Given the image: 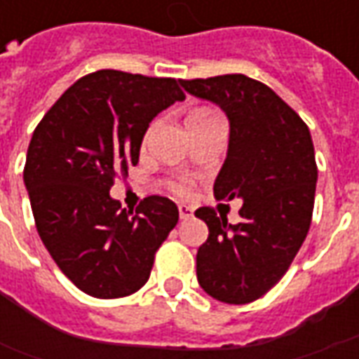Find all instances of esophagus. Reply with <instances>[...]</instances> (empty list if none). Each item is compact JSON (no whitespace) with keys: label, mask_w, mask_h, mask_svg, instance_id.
<instances>
[{"label":"esophagus","mask_w":359,"mask_h":359,"mask_svg":"<svg viewBox=\"0 0 359 359\" xmlns=\"http://www.w3.org/2000/svg\"><path fill=\"white\" fill-rule=\"evenodd\" d=\"M192 213H194V211H192V208H190V205H187V203H180L179 205L180 219H190L192 217Z\"/></svg>","instance_id":"34e87169"}]
</instances>
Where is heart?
I'll return each instance as SVG.
<instances>
[{
    "instance_id": "heart-1",
    "label": "heart",
    "mask_w": 359,
    "mask_h": 359,
    "mask_svg": "<svg viewBox=\"0 0 359 359\" xmlns=\"http://www.w3.org/2000/svg\"><path fill=\"white\" fill-rule=\"evenodd\" d=\"M213 111H208V109H200V111H194L190 117H203V115H211ZM172 188L179 192V194H187V192H190V188H192V182L188 179H179L172 182Z\"/></svg>"
}]
</instances>
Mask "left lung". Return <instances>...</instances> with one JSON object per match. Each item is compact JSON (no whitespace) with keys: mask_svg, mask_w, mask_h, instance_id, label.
I'll return each instance as SVG.
<instances>
[{"mask_svg":"<svg viewBox=\"0 0 359 359\" xmlns=\"http://www.w3.org/2000/svg\"><path fill=\"white\" fill-rule=\"evenodd\" d=\"M217 103L231 121L229 151L213 196L242 198L241 223L213 208L196 210L210 236L198 248L196 275L211 298L250 304L277 285L311 225L317 163L308 125L264 82L244 74L180 81Z\"/></svg>","mask_w":359,"mask_h":359,"instance_id":"left-lung-1","label":"left lung"}]
</instances>
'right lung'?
I'll return each instance as SVG.
<instances>
[{"label":"right lung","instance_id":"obj_1","mask_svg":"<svg viewBox=\"0 0 359 359\" xmlns=\"http://www.w3.org/2000/svg\"><path fill=\"white\" fill-rule=\"evenodd\" d=\"M182 100L175 79L103 69L69 86L34 128L22 175L36 229L82 292L109 300L140 290L179 223L165 196H146L133 213L109 190L138 163L151 118Z\"/></svg>","mask_w":359,"mask_h":359}]
</instances>
